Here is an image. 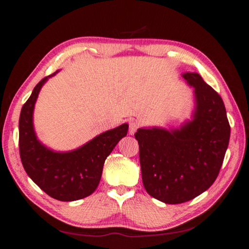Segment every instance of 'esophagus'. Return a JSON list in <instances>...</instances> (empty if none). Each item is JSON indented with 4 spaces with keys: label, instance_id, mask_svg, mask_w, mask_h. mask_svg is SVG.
<instances>
[{
    "label": "esophagus",
    "instance_id": "1",
    "mask_svg": "<svg viewBox=\"0 0 249 249\" xmlns=\"http://www.w3.org/2000/svg\"><path fill=\"white\" fill-rule=\"evenodd\" d=\"M140 128V123H137L136 121H130L129 122V134L134 135L137 132V129Z\"/></svg>",
    "mask_w": 249,
    "mask_h": 249
}]
</instances>
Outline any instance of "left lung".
Instances as JSON below:
<instances>
[{
    "instance_id": "left-lung-1",
    "label": "left lung",
    "mask_w": 249,
    "mask_h": 249,
    "mask_svg": "<svg viewBox=\"0 0 249 249\" xmlns=\"http://www.w3.org/2000/svg\"><path fill=\"white\" fill-rule=\"evenodd\" d=\"M195 88L192 120L180 128H140L142 179L146 191L167 204L190 201L217 178L230 142L231 127L223 100L199 73L182 74Z\"/></svg>"
}]
</instances>
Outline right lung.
I'll return each instance as SVG.
<instances>
[{
	"label": "right lung",
	"instance_id": "1",
	"mask_svg": "<svg viewBox=\"0 0 249 249\" xmlns=\"http://www.w3.org/2000/svg\"><path fill=\"white\" fill-rule=\"evenodd\" d=\"M53 74L34 88L19 115V155L23 167L34 182L49 196L59 201H75L89 196L98 188L103 165L117 142L126 136L127 124L107 130L78 149L57 153L37 140L33 112L38 93Z\"/></svg>",
	"mask_w": 249,
	"mask_h": 249
}]
</instances>
